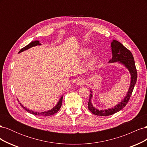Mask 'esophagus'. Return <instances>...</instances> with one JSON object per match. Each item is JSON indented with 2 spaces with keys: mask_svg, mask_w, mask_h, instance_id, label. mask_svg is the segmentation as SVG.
Instances as JSON below:
<instances>
[{
  "mask_svg": "<svg viewBox=\"0 0 147 147\" xmlns=\"http://www.w3.org/2000/svg\"><path fill=\"white\" fill-rule=\"evenodd\" d=\"M77 85H78V86H83V85H84V84H86L85 80L83 79V78H79V79L78 80L77 82Z\"/></svg>",
  "mask_w": 147,
  "mask_h": 147,
  "instance_id": "1",
  "label": "esophagus"
}]
</instances>
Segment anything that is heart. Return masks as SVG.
<instances>
[{
  "label": "heart",
  "instance_id": "1",
  "mask_svg": "<svg viewBox=\"0 0 147 147\" xmlns=\"http://www.w3.org/2000/svg\"><path fill=\"white\" fill-rule=\"evenodd\" d=\"M91 53V50L90 49L86 48H83V50H81L80 55H81V57H83V58H85V57L90 56ZM98 59L99 58L97 56L95 55L94 56H92L90 60V64H90V65H94L97 63Z\"/></svg>",
  "mask_w": 147,
  "mask_h": 147
}]
</instances>
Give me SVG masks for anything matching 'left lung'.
Returning a JSON list of instances; mask_svg holds the SVG:
<instances>
[{
	"instance_id": "1",
	"label": "left lung",
	"mask_w": 147,
	"mask_h": 147,
	"mask_svg": "<svg viewBox=\"0 0 147 147\" xmlns=\"http://www.w3.org/2000/svg\"><path fill=\"white\" fill-rule=\"evenodd\" d=\"M111 48H112V58L109 61V63H113L117 62L118 63L122 64L125 67L131 74L130 86L124 98L114 107L100 110L95 108L91 103L92 92L90 90L91 94L90 95V100L88 103V108L93 114L98 115V116H109V115H112L123 109L129 100L137 82V70L134 57H133L131 52L127 50L125 47H124L122 43L117 40H113V41L111 43Z\"/></svg>"
}]
</instances>
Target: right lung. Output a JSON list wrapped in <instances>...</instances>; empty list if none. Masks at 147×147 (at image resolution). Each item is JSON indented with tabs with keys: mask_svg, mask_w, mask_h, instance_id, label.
<instances>
[{
	"mask_svg": "<svg viewBox=\"0 0 147 147\" xmlns=\"http://www.w3.org/2000/svg\"><path fill=\"white\" fill-rule=\"evenodd\" d=\"M42 44L39 43V41L38 40H35V41H33L32 42H30L29 44H28V45H26L25 47L23 48L22 49H21V50L19 51L18 53H20L21 52H23L25 50H28L29 48H32L33 47L35 46H37V45H41ZM63 96H62L61 98L59 99L58 102H57V104L54 107L52 108L51 110H49L48 111H45V112H34L33 110H30L29 109H28L27 108L24 107L22 105L21 103L20 105L21 106L23 107L25 110L27 111L28 113H30L31 114H33L35 115H37V116H40V117H47V116H50V115H53L55 113H56L59 110L61 107L62 105V102H63ZM18 102H20L18 100Z\"/></svg>",
	"mask_w": 147,
	"mask_h": 147,
	"instance_id": "obj_1",
	"label": "right lung"
}]
</instances>
